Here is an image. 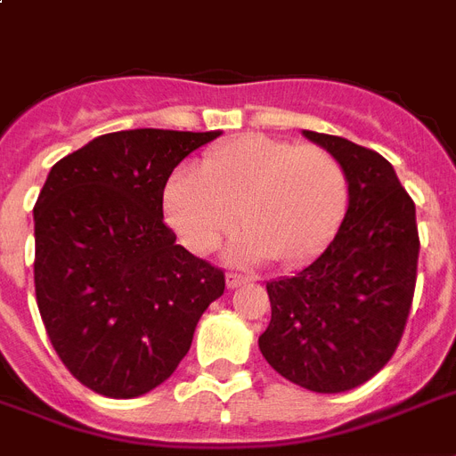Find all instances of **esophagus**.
I'll return each instance as SVG.
<instances>
[{
  "instance_id": "34e87169",
  "label": "esophagus",
  "mask_w": 456,
  "mask_h": 456,
  "mask_svg": "<svg viewBox=\"0 0 456 456\" xmlns=\"http://www.w3.org/2000/svg\"><path fill=\"white\" fill-rule=\"evenodd\" d=\"M248 277H241V274H236V272H229L227 274V289H239V286L248 284Z\"/></svg>"
}]
</instances>
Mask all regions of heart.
<instances>
[{"label":"heart","mask_w":456,"mask_h":456,"mask_svg":"<svg viewBox=\"0 0 456 456\" xmlns=\"http://www.w3.org/2000/svg\"><path fill=\"white\" fill-rule=\"evenodd\" d=\"M347 208V175L319 146L246 134L217 146L200 163V177L179 170L165 184V220L193 253H208L239 224L229 246L234 263L277 257L310 260L331 241Z\"/></svg>","instance_id":"b5f03b06"}]
</instances>
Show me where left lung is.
<instances>
[{
  "mask_svg": "<svg viewBox=\"0 0 456 456\" xmlns=\"http://www.w3.org/2000/svg\"><path fill=\"white\" fill-rule=\"evenodd\" d=\"M338 158L347 210L333 241L291 277L267 281L270 367L312 393H346L381 371L403 338L417 286V208L393 165L343 137L303 130Z\"/></svg>",
  "mask_w": 456,
  "mask_h": 456,
  "instance_id": "8db88e82",
  "label": "left lung"
}]
</instances>
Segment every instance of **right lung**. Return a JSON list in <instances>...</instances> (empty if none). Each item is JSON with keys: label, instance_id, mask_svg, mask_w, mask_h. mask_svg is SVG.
<instances>
[{"label": "right lung", "instance_id": "1", "mask_svg": "<svg viewBox=\"0 0 456 456\" xmlns=\"http://www.w3.org/2000/svg\"><path fill=\"white\" fill-rule=\"evenodd\" d=\"M213 132L123 130L53 165L35 203V296L68 371L130 400L170 379L224 274L163 222L172 170Z\"/></svg>", "mask_w": 456, "mask_h": 456}]
</instances>
